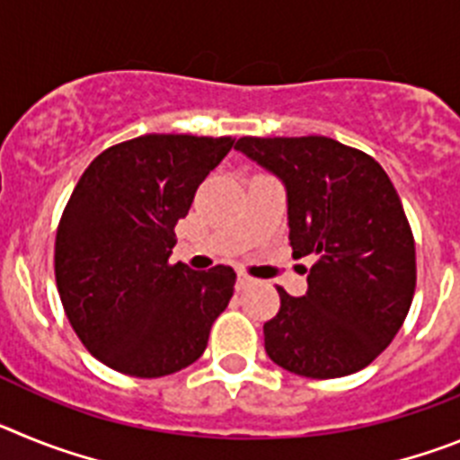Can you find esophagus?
<instances>
[{
    "instance_id": "1",
    "label": "esophagus",
    "mask_w": 460,
    "mask_h": 460,
    "mask_svg": "<svg viewBox=\"0 0 460 460\" xmlns=\"http://www.w3.org/2000/svg\"><path fill=\"white\" fill-rule=\"evenodd\" d=\"M249 283H253V279H251V276L246 274V271H237V286L239 288H246V286H249Z\"/></svg>"
}]
</instances>
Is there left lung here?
<instances>
[{
	"instance_id": "left-lung-1",
	"label": "left lung",
	"mask_w": 460,
	"mask_h": 460,
	"mask_svg": "<svg viewBox=\"0 0 460 460\" xmlns=\"http://www.w3.org/2000/svg\"><path fill=\"white\" fill-rule=\"evenodd\" d=\"M234 149L286 184L292 255L315 260L306 295L276 288L267 355L318 380L361 371L392 343L417 286L414 237L392 180L373 156L324 136H246Z\"/></svg>"
}]
</instances>
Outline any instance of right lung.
Returning a JSON list of instances; mask_svg holds the SVG:
<instances>
[{
	"mask_svg": "<svg viewBox=\"0 0 460 460\" xmlns=\"http://www.w3.org/2000/svg\"><path fill=\"white\" fill-rule=\"evenodd\" d=\"M234 140L149 133L108 147L73 189L57 227L55 279L84 348L136 377L200 359L234 292L233 267L170 265L174 226Z\"/></svg>",
	"mask_w": 460,
	"mask_h": 460,
	"instance_id": "add662e5",
	"label": "right lung"
}]
</instances>
